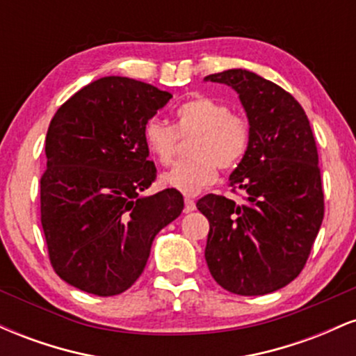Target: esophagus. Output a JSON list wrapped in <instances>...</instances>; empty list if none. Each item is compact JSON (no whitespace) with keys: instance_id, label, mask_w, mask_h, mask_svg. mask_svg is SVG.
<instances>
[{"instance_id":"obj_1","label":"esophagus","mask_w":356,"mask_h":356,"mask_svg":"<svg viewBox=\"0 0 356 356\" xmlns=\"http://www.w3.org/2000/svg\"><path fill=\"white\" fill-rule=\"evenodd\" d=\"M184 209H186V212L194 211V209H195V202L192 201L191 197H186V207H184Z\"/></svg>"}]
</instances>
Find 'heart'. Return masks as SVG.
I'll list each match as a JSON object with an SVG mask.
<instances>
[{"label":"heart","instance_id":"heart-1","mask_svg":"<svg viewBox=\"0 0 356 356\" xmlns=\"http://www.w3.org/2000/svg\"><path fill=\"white\" fill-rule=\"evenodd\" d=\"M179 137H194L191 161L181 162L161 175L164 186L192 195L211 186L220 170H231L244 159L249 149L248 120L232 113L224 102L197 95L175 110V129L159 118L144 125V144L157 162L170 164Z\"/></svg>","mask_w":356,"mask_h":356}]
</instances>
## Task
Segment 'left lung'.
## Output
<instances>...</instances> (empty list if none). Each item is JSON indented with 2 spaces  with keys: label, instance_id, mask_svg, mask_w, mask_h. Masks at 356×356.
<instances>
[{
  "label": "left lung",
  "instance_id": "obj_1",
  "mask_svg": "<svg viewBox=\"0 0 356 356\" xmlns=\"http://www.w3.org/2000/svg\"><path fill=\"white\" fill-rule=\"evenodd\" d=\"M204 80L236 90L251 130L248 152L229 175L246 192L244 202L216 194L197 201L209 219L207 266L234 295H268L300 275L321 227L316 142L303 107L280 85L243 68Z\"/></svg>",
  "mask_w": 356,
  "mask_h": 356
}]
</instances>
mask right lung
Listing matches in <instances>:
<instances>
[{
    "label": "right lung",
    "instance_id": "obj_1",
    "mask_svg": "<svg viewBox=\"0 0 356 356\" xmlns=\"http://www.w3.org/2000/svg\"><path fill=\"white\" fill-rule=\"evenodd\" d=\"M172 99L127 76H104L65 102L44 140L42 226L61 280L97 296L120 295L137 281L154 238L181 216L184 197L155 179L144 125Z\"/></svg>",
    "mask_w": 356,
    "mask_h": 356
}]
</instances>
